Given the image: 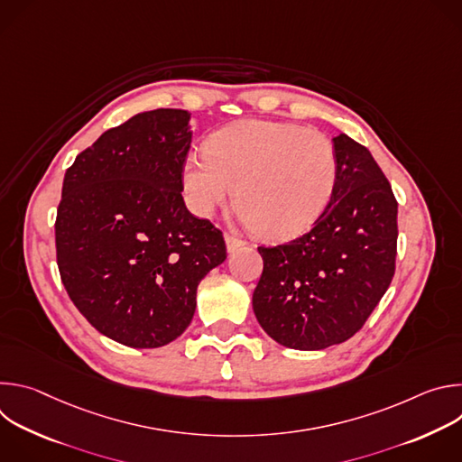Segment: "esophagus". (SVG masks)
<instances>
[{"label":"esophagus","mask_w":462,"mask_h":462,"mask_svg":"<svg viewBox=\"0 0 462 462\" xmlns=\"http://www.w3.org/2000/svg\"><path fill=\"white\" fill-rule=\"evenodd\" d=\"M225 239H226V250H228V252H236L237 248H243V246L246 245L243 239H239V237H236V236H230V234H226Z\"/></svg>","instance_id":"34e87169"}]
</instances>
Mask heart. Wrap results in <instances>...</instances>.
I'll return each mask as SVG.
<instances>
[{"instance_id": "1", "label": "heart", "mask_w": 462, "mask_h": 462, "mask_svg": "<svg viewBox=\"0 0 462 462\" xmlns=\"http://www.w3.org/2000/svg\"><path fill=\"white\" fill-rule=\"evenodd\" d=\"M338 179L333 143L296 124L241 120L189 153L180 182L189 208L212 216L232 197L257 234L282 239L310 226L327 208Z\"/></svg>"}]
</instances>
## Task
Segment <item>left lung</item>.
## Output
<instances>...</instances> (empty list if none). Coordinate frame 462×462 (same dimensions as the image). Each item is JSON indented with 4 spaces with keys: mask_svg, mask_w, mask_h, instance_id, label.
<instances>
[{
    "mask_svg": "<svg viewBox=\"0 0 462 462\" xmlns=\"http://www.w3.org/2000/svg\"><path fill=\"white\" fill-rule=\"evenodd\" d=\"M338 179L327 208L296 239L257 246L263 273L252 296L259 325L278 344L316 351L356 335L394 274L397 199L369 150L335 139Z\"/></svg>",
    "mask_w": 462,
    "mask_h": 462,
    "instance_id": "8db88e82",
    "label": "left lung"
}]
</instances>
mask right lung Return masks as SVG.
<instances>
[{"label": "right lung", "mask_w": 462, "mask_h": 462, "mask_svg": "<svg viewBox=\"0 0 462 462\" xmlns=\"http://www.w3.org/2000/svg\"><path fill=\"white\" fill-rule=\"evenodd\" d=\"M188 120L182 109L139 113L63 177L54 223L61 283L98 333L127 347L180 337L197 287L226 259L223 232L193 217L180 195Z\"/></svg>", "instance_id": "obj_1"}]
</instances>
